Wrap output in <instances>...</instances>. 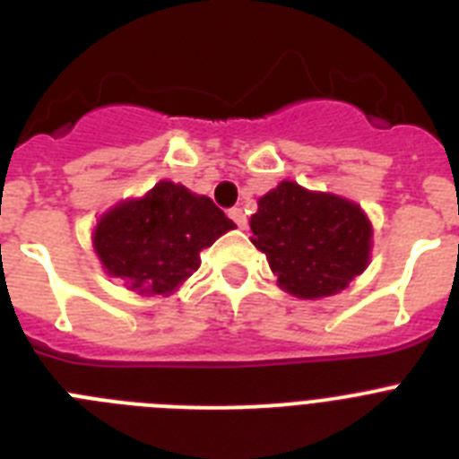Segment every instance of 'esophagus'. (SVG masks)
Returning <instances> with one entry per match:
<instances>
[{
    "instance_id": "obj_1",
    "label": "esophagus",
    "mask_w": 459,
    "mask_h": 459,
    "mask_svg": "<svg viewBox=\"0 0 459 459\" xmlns=\"http://www.w3.org/2000/svg\"><path fill=\"white\" fill-rule=\"evenodd\" d=\"M230 218H232L241 230H246V225H248V218H246V213H243L241 209H230Z\"/></svg>"
}]
</instances>
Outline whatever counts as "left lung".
<instances>
[{
	"instance_id": "obj_1",
	"label": "left lung",
	"mask_w": 459,
	"mask_h": 459,
	"mask_svg": "<svg viewBox=\"0 0 459 459\" xmlns=\"http://www.w3.org/2000/svg\"><path fill=\"white\" fill-rule=\"evenodd\" d=\"M250 230L278 285L299 299L338 294L370 262L372 227L360 206L294 181L259 197Z\"/></svg>"
}]
</instances>
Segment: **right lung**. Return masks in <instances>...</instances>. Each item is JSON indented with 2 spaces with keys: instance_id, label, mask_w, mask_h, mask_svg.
<instances>
[{
  "instance_id": "add662e5",
  "label": "right lung",
  "mask_w": 459,
  "mask_h": 459,
  "mask_svg": "<svg viewBox=\"0 0 459 459\" xmlns=\"http://www.w3.org/2000/svg\"><path fill=\"white\" fill-rule=\"evenodd\" d=\"M204 195L160 181L140 200L119 202L93 230V250L109 275L140 294H172L200 269V253L234 230Z\"/></svg>"
}]
</instances>
